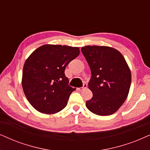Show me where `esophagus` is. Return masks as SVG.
<instances>
[{
	"mask_svg": "<svg viewBox=\"0 0 150 150\" xmlns=\"http://www.w3.org/2000/svg\"><path fill=\"white\" fill-rule=\"evenodd\" d=\"M87 86H88L87 83H83V86L81 87V88H79L78 90H79V91H83V89L86 88H87Z\"/></svg>",
	"mask_w": 150,
	"mask_h": 150,
	"instance_id": "34e87169",
	"label": "esophagus"
}]
</instances>
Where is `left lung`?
I'll return each mask as SVG.
<instances>
[{
    "label": "left lung",
    "mask_w": 150,
    "mask_h": 150,
    "mask_svg": "<svg viewBox=\"0 0 150 150\" xmlns=\"http://www.w3.org/2000/svg\"><path fill=\"white\" fill-rule=\"evenodd\" d=\"M91 68L88 88L93 97L87 108L95 115H110L119 110L128 95L131 72L122 54L109 47L86 46L81 49Z\"/></svg>",
    "instance_id": "1"
}]
</instances>
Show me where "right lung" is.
<instances>
[{
	"label": "right lung",
	"instance_id": "right-lung-1",
	"mask_svg": "<svg viewBox=\"0 0 150 150\" xmlns=\"http://www.w3.org/2000/svg\"><path fill=\"white\" fill-rule=\"evenodd\" d=\"M79 52L78 47L45 45L28 57L23 67L22 86L27 100L35 110L55 114L67 106L75 88L69 85L64 71Z\"/></svg>",
	"mask_w": 150,
	"mask_h": 150
}]
</instances>
